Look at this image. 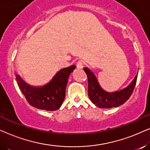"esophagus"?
Listing matches in <instances>:
<instances>
[{
	"mask_svg": "<svg viewBox=\"0 0 150 150\" xmlns=\"http://www.w3.org/2000/svg\"><path fill=\"white\" fill-rule=\"evenodd\" d=\"M76 67L78 69H82L83 67V62L82 61H79L76 63Z\"/></svg>",
	"mask_w": 150,
	"mask_h": 150,
	"instance_id": "1",
	"label": "esophagus"
}]
</instances>
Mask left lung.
<instances>
[{
	"label": "left lung",
	"instance_id": "obj_1",
	"mask_svg": "<svg viewBox=\"0 0 150 150\" xmlns=\"http://www.w3.org/2000/svg\"><path fill=\"white\" fill-rule=\"evenodd\" d=\"M84 71L87 76L88 95L91 101L99 108H110L122 105L130 98L136 85L137 75L125 89L108 93L102 89L93 72L87 67H84Z\"/></svg>",
	"mask_w": 150,
	"mask_h": 150
}]
</instances>
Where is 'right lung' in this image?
Returning a JSON list of instances; mask_svg holds the SVG:
<instances>
[{
    "label": "right lung",
    "mask_w": 150,
    "mask_h": 150,
    "mask_svg": "<svg viewBox=\"0 0 150 150\" xmlns=\"http://www.w3.org/2000/svg\"><path fill=\"white\" fill-rule=\"evenodd\" d=\"M75 68L76 66L73 65L61 69L50 83L41 87L27 85L18 75H16V80L30 105L39 109L56 110L60 108L64 100L68 78Z\"/></svg>",
    "instance_id": "right-lung-1"
}]
</instances>
